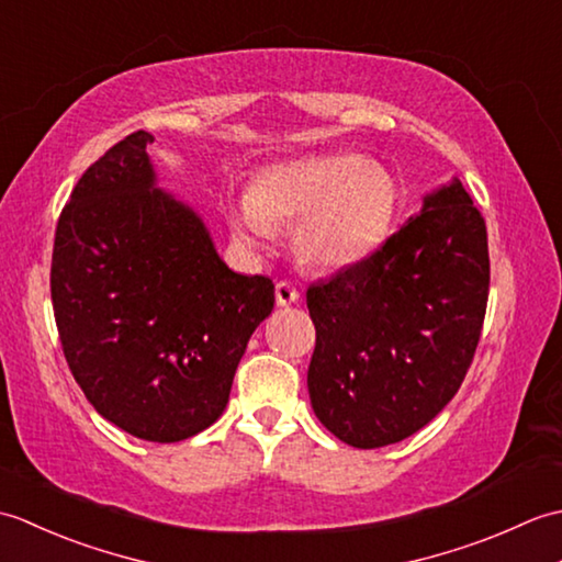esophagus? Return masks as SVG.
<instances>
[{"instance_id": "34e87169", "label": "esophagus", "mask_w": 562, "mask_h": 562, "mask_svg": "<svg viewBox=\"0 0 562 562\" xmlns=\"http://www.w3.org/2000/svg\"><path fill=\"white\" fill-rule=\"evenodd\" d=\"M274 300H278V306H290L300 302V290L292 282H278L274 284Z\"/></svg>"}]
</instances>
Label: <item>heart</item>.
Wrapping results in <instances>:
<instances>
[{"label":"heart","mask_w":562,"mask_h":562,"mask_svg":"<svg viewBox=\"0 0 562 562\" xmlns=\"http://www.w3.org/2000/svg\"><path fill=\"white\" fill-rule=\"evenodd\" d=\"M396 210V186L376 164L355 154L274 164L256 176L234 214L238 241L258 246L274 226H296L304 262L340 270L364 260L384 241Z\"/></svg>","instance_id":"1"}]
</instances>
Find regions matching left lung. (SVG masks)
<instances>
[{
  "label": "left lung",
  "instance_id": "left-lung-1",
  "mask_svg": "<svg viewBox=\"0 0 562 562\" xmlns=\"http://www.w3.org/2000/svg\"><path fill=\"white\" fill-rule=\"evenodd\" d=\"M487 288L485 220L459 181L364 260L312 284L306 384L321 425L357 449L425 427L469 372Z\"/></svg>",
  "mask_w": 562,
  "mask_h": 562
}]
</instances>
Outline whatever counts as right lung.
<instances>
[{"instance_id": "obj_1", "label": "right lung", "mask_w": 562, "mask_h": 562, "mask_svg": "<svg viewBox=\"0 0 562 562\" xmlns=\"http://www.w3.org/2000/svg\"><path fill=\"white\" fill-rule=\"evenodd\" d=\"M151 142L137 130L79 178L57 220L50 296L83 396L169 445L224 413L274 284L226 268L198 214L154 188Z\"/></svg>"}]
</instances>
